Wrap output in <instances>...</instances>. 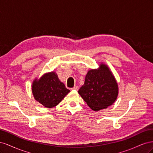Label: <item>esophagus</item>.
<instances>
[{"label":"esophagus","mask_w":153,"mask_h":153,"mask_svg":"<svg viewBox=\"0 0 153 153\" xmlns=\"http://www.w3.org/2000/svg\"><path fill=\"white\" fill-rule=\"evenodd\" d=\"M71 89H74V90H78V86H76V85H75V86H74L73 88H71Z\"/></svg>","instance_id":"esophagus-1"}]
</instances>
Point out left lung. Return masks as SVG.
<instances>
[{
  "instance_id": "1",
  "label": "left lung",
  "mask_w": 153,
  "mask_h": 153,
  "mask_svg": "<svg viewBox=\"0 0 153 153\" xmlns=\"http://www.w3.org/2000/svg\"><path fill=\"white\" fill-rule=\"evenodd\" d=\"M78 94L92 110L97 112L107 108L117 100L118 84L108 66L101 62L98 69L87 71Z\"/></svg>"
}]
</instances>
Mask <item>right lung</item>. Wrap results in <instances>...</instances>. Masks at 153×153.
Listing matches in <instances>:
<instances>
[{
    "label": "right lung",
    "mask_w": 153,
    "mask_h": 153,
    "mask_svg": "<svg viewBox=\"0 0 153 153\" xmlns=\"http://www.w3.org/2000/svg\"><path fill=\"white\" fill-rule=\"evenodd\" d=\"M55 71L46 73L32 84V92L36 101L47 108L57 106L69 92Z\"/></svg>",
    "instance_id": "1"
}]
</instances>
